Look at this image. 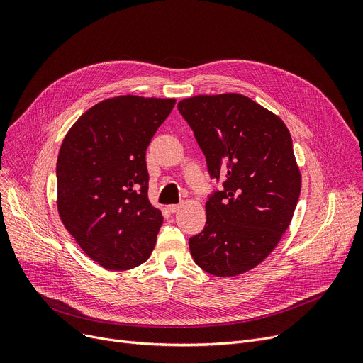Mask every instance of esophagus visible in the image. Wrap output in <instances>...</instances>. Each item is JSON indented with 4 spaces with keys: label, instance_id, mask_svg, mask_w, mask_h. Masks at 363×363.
<instances>
[{
    "label": "esophagus",
    "instance_id": "obj_1",
    "mask_svg": "<svg viewBox=\"0 0 363 363\" xmlns=\"http://www.w3.org/2000/svg\"><path fill=\"white\" fill-rule=\"evenodd\" d=\"M179 207H181L179 204H169V206H167V211H169L170 213H175L177 211H179Z\"/></svg>",
    "mask_w": 363,
    "mask_h": 363
}]
</instances>
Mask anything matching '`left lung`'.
I'll return each instance as SVG.
<instances>
[{
    "label": "left lung",
    "instance_id": "obj_1",
    "mask_svg": "<svg viewBox=\"0 0 363 363\" xmlns=\"http://www.w3.org/2000/svg\"><path fill=\"white\" fill-rule=\"evenodd\" d=\"M222 188L207 196L204 230L189 238L200 268L235 277L263 262L287 231L301 177L291 135L274 113L241 94L197 95L178 103Z\"/></svg>",
    "mask_w": 363,
    "mask_h": 363
}]
</instances>
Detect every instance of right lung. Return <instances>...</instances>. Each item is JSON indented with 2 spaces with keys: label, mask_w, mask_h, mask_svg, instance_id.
<instances>
[{
  "label": "right lung",
  "mask_w": 363,
  "mask_h": 363,
  "mask_svg": "<svg viewBox=\"0 0 363 363\" xmlns=\"http://www.w3.org/2000/svg\"><path fill=\"white\" fill-rule=\"evenodd\" d=\"M174 99L123 95L76 121L57 159V207L81 249L111 271L144 263L163 223L148 201L145 151Z\"/></svg>",
  "instance_id": "obj_1"
}]
</instances>
